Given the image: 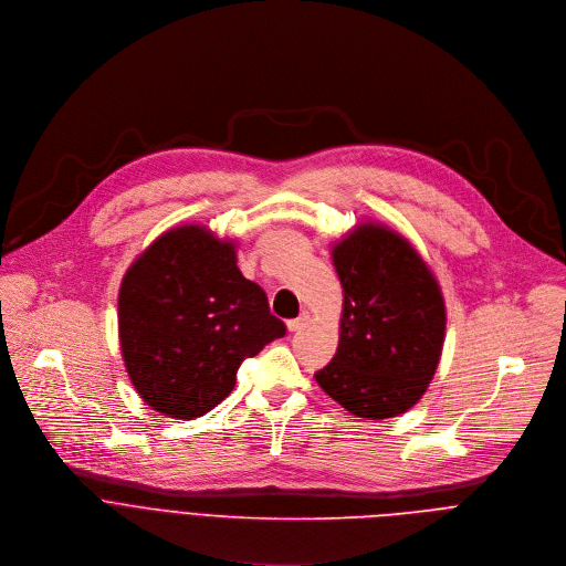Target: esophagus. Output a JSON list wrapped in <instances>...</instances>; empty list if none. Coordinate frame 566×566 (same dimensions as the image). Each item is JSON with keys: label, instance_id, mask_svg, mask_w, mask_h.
Instances as JSON below:
<instances>
[{"label": "esophagus", "instance_id": "esophagus-1", "mask_svg": "<svg viewBox=\"0 0 566 566\" xmlns=\"http://www.w3.org/2000/svg\"><path fill=\"white\" fill-rule=\"evenodd\" d=\"M307 321H310V316H307V314H301L298 318L287 321V329H290V332H301V329L307 325Z\"/></svg>", "mask_w": 566, "mask_h": 566}]
</instances>
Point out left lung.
I'll return each mask as SVG.
<instances>
[{"label": "left lung", "instance_id": "obj_1", "mask_svg": "<svg viewBox=\"0 0 566 566\" xmlns=\"http://www.w3.org/2000/svg\"><path fill=\"white\" fill-rule=\"evenodd\" d=\"M332 263L344 287L342 334L314 379L357 417H397L421 399L441 357L439 283L403 237L377 222L338 241Z\"/></svg>", "mask_w": 566, "mask_h": 566}]
</instances>
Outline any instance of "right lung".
Here are the masks:
<instances>
[{
  "mask_svg": "<svg viewBox=\"0 0 566 566\" xmlns=\"http://www.w3.org/2000/svg\"><path fill=\"white\" fill-rule=\"evenodd\" d=\"M237 243L200 224L156 239L127 270L118 296L129 379L154 410L193 419L237 386L241 364L285 334L261 285L237 265Z\"/></svg>",
  "mask_w": 566,
  "mask_h": 566,
  "instance_id": "right-lung-1",
  "label": "right lung"
}]
</instances>
